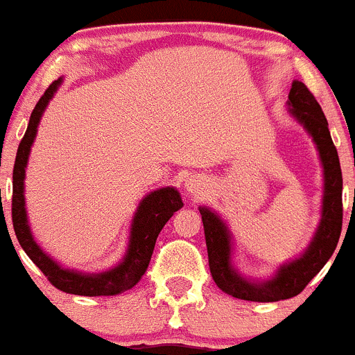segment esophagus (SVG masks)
Masks as SVG:
<instances>
[{
    "instance_id": "esophagus-1",
    "label": "esophagus",
    "mask_w": 355,
    "mask_h": 355,
    "mask_svg": "<svg viewBox=\"0 0 355 355\" xmlns=\"http://www.w3.org/2000/svg\"><path fill=\"white\" fill-rule=\"evenodd\" d=\"M184 188H186V191L189 193V195H193V196H198L200 195V191H202V184H200V181L198 179H188V181H186V184H184Z\"/></svg>"
}]
</instances>
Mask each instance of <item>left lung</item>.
Wrapping results in <instances>:
<instances>
[{"label": "left lung", "instance_id": "obj_1", "mask_svg": "<svg viewBox=\"0 0 355 355\" xmlns=\"http://www.w3.org/2000/svg\"><path fill=\"white\" fill-rule=\"evenodd\" d=\"M288 114L314 141L322 167L321 217L305 250L279 266L272 276L255 279L245 276L233 262V233L226 220L209 207H198L205 231L209 268L216 285L227 295L250 302H278L298 295L324 268L342 233V169L331 141L328 121L304 83L293 80L288 94Z\"/></svg>", "mask_w": 355, "mask_h": 355}]
</instances>
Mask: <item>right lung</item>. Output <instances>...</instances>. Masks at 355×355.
<instances>
[{
	"instance_id": "obj_1",
	"label": "right lung",
	"mask_w": 355,
	"mask_h": 355,
	"mask_svg": "<svg viewBox=\"0 0 355 355\" xmlns=\"http://www.w3.org/2000/svg\"><path fill=\"white\" fill-rule=\"evenodd\" d=\"M62 83L63 77H60L40 98L33 114H31L26 135H24L19 150H17L15 166H13V230H15L17 240H19L24 252L43 271V275L50 279L51 285L57 286L58 290L83 297L119 295L125 290H131L143 278V275L148 269L157 236L162 231V227L166 226L167 220L174 216V212L181 209L182 200L178 189L173 188V186L153 189L148 195L143 196L135 216H132L128 248H125L121 262L115 264L114 268L107 269V271H76V269L63 268L51 255H48L36 241L33 231H31L26 207V169L27 164H29L31 148H33L34 139H36L41 119H43L48 103L53 100L55 93L62 86Z\"/></svg>"
}]
</instances>
